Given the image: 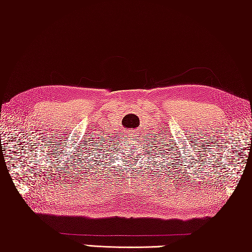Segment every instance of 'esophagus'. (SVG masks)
<instances>
[{
	"label": "esophagus",
	"instance_id": "esophagus-1",
	"mask_svg": "<svg viewBox=\"0 0 252 252\" xmlns=\"http://www.w3.org/2000/svg\"><path fill=\"white\" fill-rule=\"evenodd\" d=\"M133 134H134V133H133ZM131 137H132V134H131Z\"/></svg>",
	"mask_w": 252,
	"mask_h": 252
}]
</instances>
